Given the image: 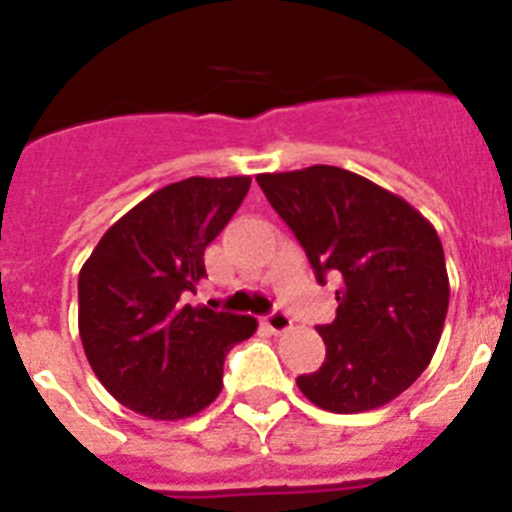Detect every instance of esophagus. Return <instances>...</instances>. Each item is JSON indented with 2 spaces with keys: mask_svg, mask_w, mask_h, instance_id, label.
I'll return each mask as SVG.
<instances>
[{
  "mask_svg": "<svg viewBox=\"0 0 512 512\" xmlns=\"http://www.w3.org/2000/svg\"><path fill=\"white\" fill-rule=\"evenodd\" d=\"M264 325L271 330V333H287V330L292 328V318H289L287 312L274 310V312H269V315H266Z\"/></svg>",
  "mask_w": 512,
  "mask_h": 512,
  "instance_id": "34e87169",
  "label": "esophagus"
}]
</instances>
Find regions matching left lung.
Wrapping results in <instances>:
<instances>
[{
    "label": "left lung",
    "mask_w": 512,
    "mask_h": 512,
    "mask_svg": "<svg viewBox=\"0 0 512 512\" xmlns=\"http://www.w3.org/2000/svg\"><path fill=\"white\" fill-rule=\"evenodd\" d=\"M256 182L318 282L341 277L336 320L318 325L325 361L297 387L330 413L382 408L423 374L441 341L449 274L436 228L402 197L338 166Z\"/></svg>",
    "instance_id": "left-lung-1"
}]
</instances>
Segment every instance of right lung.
I'll list each match as a JSON object with an SVG mask.
<instances>
[{
    "instance_id": "1",
    "label": "right lung",
    "mask_w": 512,
    "mask_h": 512,
    "mask_svg": "<svg viewBox=\"0 0 512 512\" xmlns=\"http://www.w3.org/2000/svg\"><path fill=\"white\" fill-rule=\"evenodd\" d=\"M251 176H189L117 220L79 274V336L99 382L153 420L200 413L223 390V361L259 328L251 315L184 305L205 279V248Z\"/></svg>"
}]
</instances>
